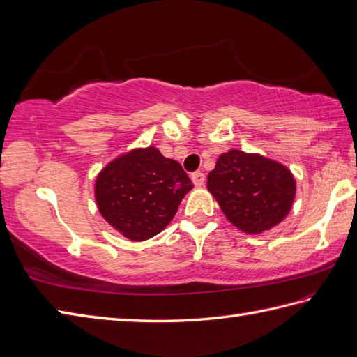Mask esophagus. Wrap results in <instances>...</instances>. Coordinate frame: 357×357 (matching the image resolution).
<instances>
[{"mask_svg":"<svg viewBox=\"0 0 357 357\" xmlns=\"http://www.w3.org/2000/svg\"><path fill=\"white\" fill-rule=\"evenodd\" d=\"M190 177H192V181H194V185H195L197 188H202V186L204 185L206 177H204V174H203L202 171H195Z\"/></svg>","mask_w":357,"mask_h":357,"instance_id":"34e87169","label":"esophagus"}]
</instances>
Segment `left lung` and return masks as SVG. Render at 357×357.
Instances as JSON below:
<instances>
[{"instance_id": "obj_1", "label": "left lung", "mask_w": 357, "mask_h": 357, "mask_svg": "<svg viewBox=\"0 0 357 357\" xmlns=\"http://www.w3.org/2000/svg\"><path fill=\"white\" fill-rule=\"evenodd\" d=\"M207 189L227 220L242 231L273 229L289 213L295 197L291 171L259 154L224 153L207 176Z\"/></svg>"}]
</instances>
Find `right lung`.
<instances>
[{
	"label": "right lung",
	"instance_id": "obj_1",
	"mask_svg": "<svg viewBox=\"0 0 357 357\" xmlns=\"http://www.w3.org/2000/svg\"><path fill=\"white\" fill-rule=\"evenodd\" d=\"M192 188L177 160L149 146L109 163L97 177L95 198L113 229L130 241H145L167 227Z\"/></svg>",
	"mask_w": 357,
	"mask_h": 357
}]
</instances>
